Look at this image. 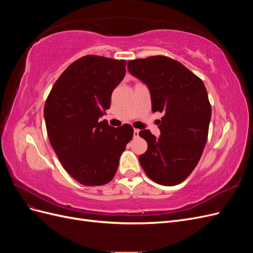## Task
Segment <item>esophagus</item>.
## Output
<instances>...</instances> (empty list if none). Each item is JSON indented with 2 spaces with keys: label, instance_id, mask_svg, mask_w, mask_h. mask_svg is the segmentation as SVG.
I'll return each mask as SVG.
<instances>
[{
  "label": "esophagus",
  "instance_id": "obj_1",
  "mask_svg": "<svg viewBox=\"0 0 253 253\" xmlns=\"http://www.w3.org/2000/svg\"><path fill=\"white\" fill-rule=\"evenodd\" d=\"M133 136L135 137V138H136V137H138V136H139V129L135 128V129H134V133H133Z\"/></svg>",
  "mask_w": 253,
  "mask_h": 253
}]
</instances>
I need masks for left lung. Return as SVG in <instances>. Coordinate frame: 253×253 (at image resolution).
<instances>
[{
	"label": "left lung",
	"instance_id": "obj_1",
	"mask_svg": "<svg viewBox=\"0 0 253 253\" xmlns=\"http://www.w3.org/2000/svg\"><path fill=\"white\" fill-rule=\"evenodd\" d=\"M127 70L148 86L153 113H164L158 138L139 132L148 150L139 163L159 185L175 186L194 170L208 138L211 105L203 81L178 61L164 56L128 61Z\"/></svg>",
	"mask_w": 253,
	"mask_h": 253
}]
</instances>
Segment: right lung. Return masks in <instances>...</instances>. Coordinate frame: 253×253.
Here are the masks:
<instances>
[{"mask_svg":"<svg viewBox=\"0 0 253 253\" xmlns=\"http://www.w3.org/2000/svg\"><path fill=\"white\" fill-rule=\"evenodd\" d=\"M125 60L85 56L60 76L44 106L51 147L65 171L84 186L113 179L133 127L99 121L111 106L113 90L126 76Z\"/></svg>","mask_w":253,"mask_h":253,"instance_id":"right-lung-1","label":"right lung"}]
</instances>
